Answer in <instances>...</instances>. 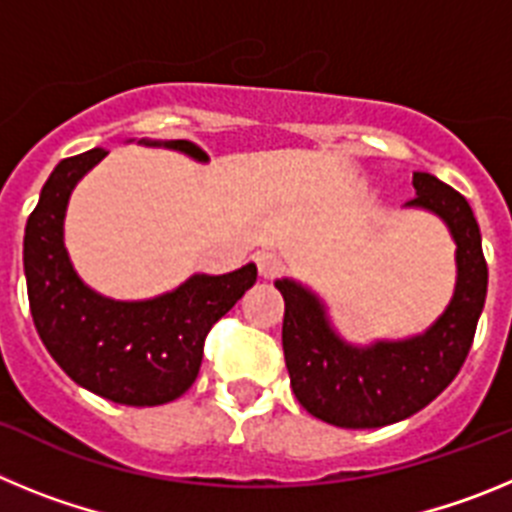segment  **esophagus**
Masks as SVG:
<instances>
[{"label":"esophagus","instance_id":"1","mask_svg":"<svg viewBox=\"0 0 512 512\" xmlns=\"http://www.w3.org/2000/svg\"><path fill=\"white\" fill-rule=\"evenodd\" d=\"M256 266H259V274L264 279H274L282 274L284 269V261L279 259L277 253H259L256 256Z\"/></svg>","mask_w":512,"mask_h":512}]
</instances>
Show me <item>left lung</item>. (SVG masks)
Returning <instances> with one entry per match:
<instances>
[{"label":"left lung","instance_id":"left-lung-1","mask_svg":"<svg viewBox=\"0 0 512 512\" xmlns=\"http://www.w3.org/2000/svg\"><path fill=\"white\" fill-rule=\"evenodd\" d=\"M415 197L449 225L456 241V289L431 330L410 341L356 348L328 325L325 310L300 284L282 279V346L302 408L338 428H382L436 400L459 374L487 297V261L469 202L431 174H413Z\"/></svg>","mask_w":512,"mask_h":512}]
</instances>
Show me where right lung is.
<instances>
[{
	"label": "right lung",
	"instance_id": "right-lung-1",
	"mask_svg": "<svg viewBox=\"0 0 512 512\" xmlns=\"http://www.w3.org/2000/svg\"><path fill=\"white\" fill-rule=\"evenodd\" d=\"M164 146L207 158L189 140ZM104 156L107 151L92 148L63 158L48 176L25 225L27 300L40 341L76 384L120 405L153 408L192 387L207 333L253 287L256 266L223 277L197 274L148 302H115L92 292L63 248V212L74 184Z\"/></svg>",
	"mask_w": 512,
	"mask_h": 512
}]
</instances>
